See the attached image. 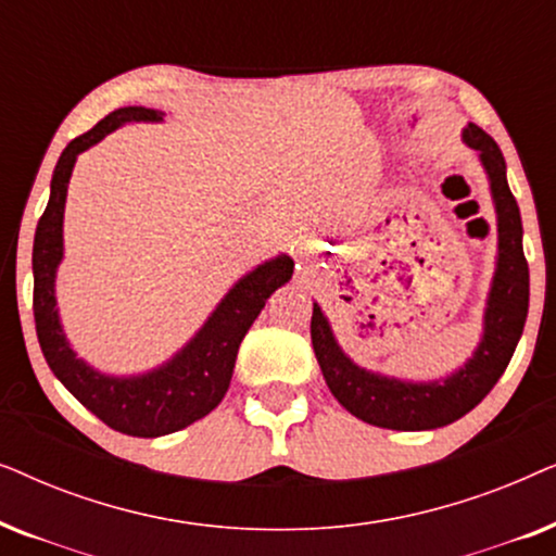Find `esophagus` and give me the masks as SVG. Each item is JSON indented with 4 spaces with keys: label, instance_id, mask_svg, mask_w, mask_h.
<instances>
[{
    "label": "esophagus",
    "instance_id": "esophagus-1",
    "mask_svg": "<svg viewBox=\"0 0 556 556\" xmlns=\"http://www.w3.org/2000/svg\"><path fill=\"white\" fill-rule=\"evenodd\" d=\"M311 250V240H301L299 242V253H308Z\"/></svg>",
    "mask_w": 556,
    "mask_h": 556
}]
</instances>
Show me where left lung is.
Returning a JSON list of instances; mask_svg holds the SVG:
<instances>
[{
  "instance_id": "left-lung-1",
  "label": "left lung",
  "mask_w": 556,
  "mask_h": 556,
  "mask_svg": "<svg viewBox=\"0 0 556 556\" xmlns=\"http://www.w3.org/2000/svg\"><path fill=\"white\" fill-rule=\"evenodd\" d=\"M463 143L473 149L489 179L496 212V268L485 295L478 346L458 369L435 379H402L359 367L337 341L318 303L311 316V344L318 367L339 405L359 420L387 430H435L468 415L493 390L511 362L529 314V265L523 257L521 212L506 179L498 143L483 128L468 124Z\"/></svg>"
}]
</instances>
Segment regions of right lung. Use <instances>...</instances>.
Wrapping results in <instances>:
<instances>
[{"mask_svg": "<svg viewBox=\"0 0 556 556\" xmlns=\"http://www.w3.org/2000/svg\"><path fill=\"white\" fill-rule=\"evenodd\" d=\"M162 111L126 105L109 113L88 134L67 143L52 172L50 200L37 223L33 245L35 326L52 375L98 420L134 438H162L185 430L187 425L202 420L223 402L230 387L240 341L245 339L273 291L286 286L293 276V261L286 253L255 265L253 270L235 280L207 321L194 331V337L154 369L139 371V375H109L78 356L60 321L55 295L58 268L65 257L63 219L67 185H71L75 162L83 151L96 147L121 126L162 124Z\"/></svg>", "mask_w": 556, "mask_h": 556, "instance_id": "1", "label": "right lung"}]
</instances>
